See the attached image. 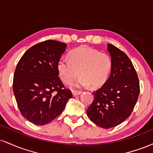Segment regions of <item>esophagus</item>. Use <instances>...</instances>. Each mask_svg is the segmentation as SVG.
Listing matches in <instances>:
<instances>
[{
  "label": "esophagus",
  "instance_id": "obj_1",
  "mask_svg": "<svg viewBox=\"0 0 153 153\" xmlns=\"http://www.w3.org/2000/svg\"><path fill=\"white\" fill-rule=\"evenodd\" d=\"M82 91H73V96H78V95H80L82 94Z\"/></svg>",
  "mask_w": 153,
  "mask_h": 153
}]
</instances>
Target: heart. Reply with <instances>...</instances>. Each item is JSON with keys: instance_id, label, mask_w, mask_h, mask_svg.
<instances>
[{"instance_id": "heart-1", "label": "heart", "mask_w": 153, "mask_h": 153, "mask_svg": "<svg viewBox=\"0 0 153 153\" xmlns=\"http://www.w3.org/2000/svg\"><path fill=\"white\" fill-rule=\"evenodd\" d=\"M70 59L62 57L57 62V71L65 83H71L79 74L80 78L72 87L99 88L108 80L112 62L108 54L89 47H80L71 52Z\"/></svg>"}]
</instances>
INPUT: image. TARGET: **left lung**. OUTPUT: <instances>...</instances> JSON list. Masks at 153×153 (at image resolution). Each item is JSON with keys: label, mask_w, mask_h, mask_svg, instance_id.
I'll return each mask as SVG.
<instances>
[{"label": "left lung", "mask_w": 153, "mask_h": 153, "mask_svg": "<svg viewBox=\"0 0 153 153\" xmlns=\"http://www.w3.org/2000/svg\"><path fill=\"white\" fill-rule=\"evenodd\" d=\"M112 68L108 80L94 91L87 115L100 127L109 129L130 116L140 94L137 72L127 55L111 44L107 45Z\"/></svg>", "instance_id": "left-lung-1"}]
</instances>
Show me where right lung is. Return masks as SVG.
Returning a JSON list of instances; mask_svg holds the SVG:
<instances>
[{"mask_svg":"<svg viewBox=\"0 0 153 153\" xmlns=\"http://www.w3.org/2000/svg\"><path fill=\"white\" fill-rule=\"evenodd\" d=\"M67 45L47 40L35 45L16 68L13 91L21 114L36 125L52 122L73 97L58 77L57 62Z\"/></svg>","mask_w":153,"mask_h":153,"instance_id":"obj_1","label":"right lung"}]
</instances>
